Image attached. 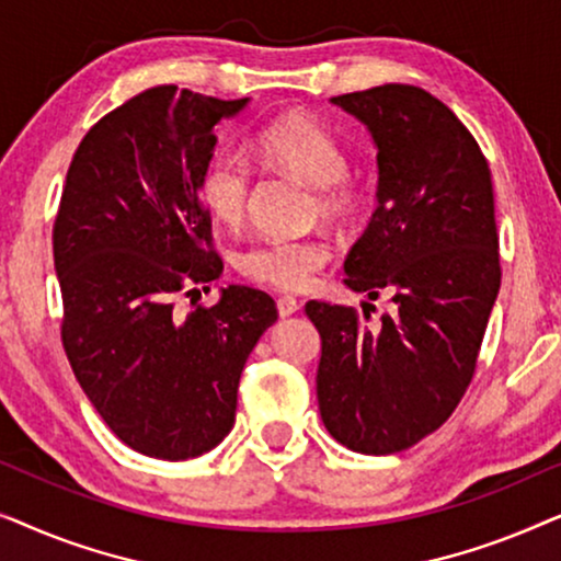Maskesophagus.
<instances>
[{"mask_svg":"<svg viewBox=\"0 0 561 561\" xmlns=\"http://www.w3.org/2000/svg\"><path fill=\"white\" fill-rule=\"evenodd\" d=\"M275 304H278L280 317H290V313H296L298 309H301V304H298L294 296H280Z\"/></svg>","mask_w":561,"mask_h":561,"instance_id":"esophagus-1","label":"esophagus"}]
</instances>
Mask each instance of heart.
<instances>
[{
	"mask_svg": "<svg viewBox=\"0 0 561 561\" xmlns=\"http://www.w3.org/2000/svg\"><path fill=\"white\" fill-rule=\"evenodd\" d=\"M257 152L273 171L313 186V214L347 221L359 211L363 186L347 173L350 156L342 142L309 114H286L257 135ZM250 165L234 152H219L204 168L198 198L214 219L237 227L248 214ZM332 257L324 237H290L250 244L237 255V271L260 286L278 290L309 288Z\"/></svg>",
	"mask_w": 561,
	"mask_h": 561,
	"instance_id": "b5f03b06",
	"label": "heart"
}]
</instances>
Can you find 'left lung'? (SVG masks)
<instances>
[{
  "mask_svg": "<svg viewBox=\"0 0 561 561\" xmlns=\"http://www.w3.org/2000/svg\"><path fill=\"white\" fill-rule=\"evenodd\" d=\"M332 104L378 148V209L344 283L370 301L388 290L393 311L365 324L352 306L306 304L321 336L319 411L347 449L393 455L451 416L478 367L501 288L493 181L470 129L424 89L386 83Z\"/></svg>",
  "mask_w": 561,
  "mask_h": 561,
  "instance_id": "obj_1",
  "label": "left lung"
}]
</instances>
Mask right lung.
<instances>
[{
    "label": "right lung",
    "mask_w": 561,
    "mask_h": 561,
    "mask_svg": "<svg viewBox=\"0 0 561 561\" xmlns=\"http://www.w3.org/2000/svg\"><path fill=\"white\" fill-rule=\"evenodd\" d=\"M248 102L179 87L133 96L81 140L53 225L76 380L117 439L168 462L232 432L242 367L278 319L273 298L248 286L175 311V296L221 275L198 181L214 125Z\"/></svg>",
    "instance_id": "right-lung-1"
}]
</instances>
